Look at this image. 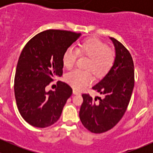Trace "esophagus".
I'll return each instance as SVG.
<instances>
[{
  "instance_id": "34e87169",
  "label": "esophagus",
  "mask_w": 153,
  "mask_h": 153,
  "mask_svg": "<svg viewBox=\"0 0 153 153\" xmlns=\"http://www.w3.org/2000/svg\"><path fill=\"white\" fill-rule=\"evenodd\" d=\"M73 94H74V95H79L80 92H78V91L75 90V89H73Z\"/></svg>"
}]
</instances>
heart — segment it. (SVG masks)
Returning <instances> with one entry per match:
<instances>
[{"label": "heart", "instance_id": "b5f03b06", "mask_svg": "<svg viewBox=\"0 0 153 153\" xmlns=\"http://www.w3.org/2000/svg\"><path fill=\"white\" fill-rule=\"evenodd\" d=\"M78 55L89 58L86 68L89 70L75 69L66 75V81L75 89H81L92 82V72L97 77L102 76L109 71L115 61V54L107 45L98 38H88L78 44L76 49L67 48L62 58L63 64L71 69L76 62Z\"/></svg>", "mask_w": 153, "mask_h": 153}]
</instances>
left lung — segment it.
<instances>
[{
    "label": "left lung",
    "mask_w": 153,
    "mask_h": 153,
    "mask_svg": "<svg viewBox=\"0 0 153 153\" xmlns=\"http://www.w3.org/2000/svg\"><path fill=\"white\" fill-rule=\"evenodd\" d=\"M109 39L115 47V61L105 76L92 86L104 98L93 99L89 94H83L84 101L79 112L82 124L94 133L106 132L119 122L134 88V64L130 53L116 39Z\"/></svg>",
    "instance_id": "obj_1"
}]
</instances>
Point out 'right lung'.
Instances as JSON below:
<instances>
[{"label":"right lung","instance_id":"1","mask_svg":"<svg viewBox=\"0 0 153 153\" xmlns=\"http://www.w3.org/2000/svg\"><path fill=\"white\" fill-rule=\"evenodd\" d=\"M81 33L49 29L34 36L25 45L17 64L15 96L21 116L28 124L44 128L55 124L72 89L60 81L55 91L46 87L63 74L64 52Z\"/></svg>","mask_w":153,"mask_h":153}]
</instances>
